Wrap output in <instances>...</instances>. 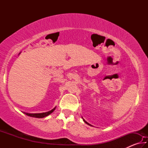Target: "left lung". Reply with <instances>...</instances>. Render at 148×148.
<instances>
[{"label":"left lung","mask_w":148,"mask_h":148,"mask_svg":"<svg viewBox=\"0 0 148 148\" xmlns=\"http://www.w3.org/2000/svg\"><path fill=\"white\" fill-rule=\"evenodd\" d=\"M84 122H85V123H87V125H90L89 123H87V121H85V120H84Z\"/></svg>","instance_id":"left-lung-1"}]
</instances>
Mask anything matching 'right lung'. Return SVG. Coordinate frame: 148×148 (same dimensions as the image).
Returning a JSON list of instances; mask_svg holds the SVG:
<instances>
[{
    "label": "right lung",
    "mask_w": 148,
    "mask_h": 148,
    "mask_svg": "<svg viewBox=\"0 0 148 148\" xmlns=\"http://www.w3.org/2000/svg\"><path fill=\"white\" fill-rule=\"evenodd\" d=\"M56 110V107L54 108L53 109H52L51 110H50L49 112H44V113H40V114H29V113H25L26 115H27L28 116L30 117H36V118H42V117H46L49 115L50 114H51L54 110Z\"/></svg>",
    "instance_id": "obj_1"
}]
</instances>
